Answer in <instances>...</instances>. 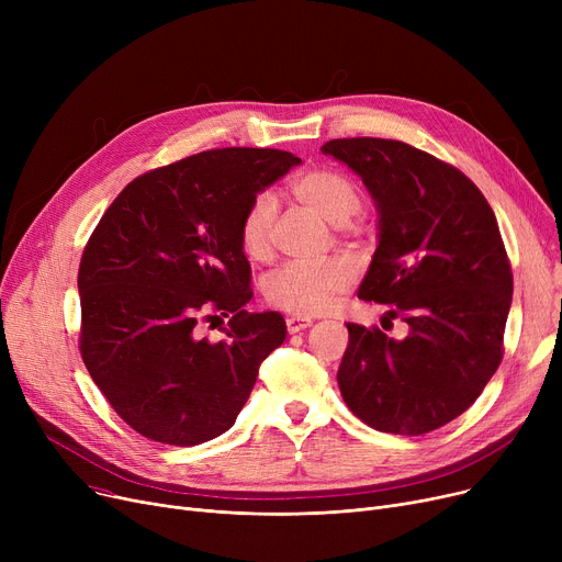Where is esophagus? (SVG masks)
Instances as JSON below:
<instances>
[{
	"mask_svg": "<svg viewBox=\"0 0 562 562\" xmlns=\"http://www.w3.org/2000/svg\"><path fill=\"white\" fill-rule=\"evenodd\" d=\"M310 326H312L310 318L286 316V333H289V335H296V333H301V330H305V328H310Z\"/></svg>",
	"mask_w": 562,
	"mask_h": 562,
	"instance_id": "obj_1",
	"label": "esophagus"
}]
</instances>
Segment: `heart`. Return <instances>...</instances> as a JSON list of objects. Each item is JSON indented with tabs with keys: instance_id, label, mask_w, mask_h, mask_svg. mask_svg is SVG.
<instances>
[{
	"instance_id": "b5f03b06",
	"label": "heart",
	"mask_w": 562,
	"mask_h": 562,
	"mask_svg": "<svg viewBox=\"0 0 562 562\" xmlns=\"http://www.w3.org/2000/svg\"><path fill=\"white\" fill-rule=\"evenodd\" d=\"M296 198L333 225H346L360 212L362 198L348 177L335 170H310L293 182ZM278 202L271 193H259L246 210L239 225L241 250L250 259H261L271 246V229ZM352 269L346 259L286 261L263 278V296L271 305L291 314L326 312L348 286Z\"/></svg>"
}]
</instances>
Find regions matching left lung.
I'll return each instance as SVG.
<instances>
[{"label": "left lung", "mask_w": 562, "mask_h": 562, "mask_svg": "<svg viewBox=\"0 0 562 562\" xmlns=\"http://www.w3.org/2000/svg\"><path fill=\"white\" fill-rule=\"evenodd\" d=\"M362 177L378 248L358 296L390 305L403 339L348 323L337 382L367 426L424 435L460 417L504 356L510 261L492 206L458 168L390 138L321 147Z\"/></svg>", "instance_id": "1"}]
</instances>
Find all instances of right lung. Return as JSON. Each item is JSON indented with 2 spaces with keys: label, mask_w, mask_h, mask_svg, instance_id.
Returning a JSON list of instances; mask_svg holds the SVG:
<instances>
[{
  "label": "right lung",
  "mask_w": 562,
  "mask_h": 562,
  "mask_svg": "<svg viewBox=\"0 0 562 562\" xmlns=\"http://www.w3.org/2000/svg\"><path fill=\"white\" fill-rule=\"evenodd\" d=\"M301 159L223 147L136 177L88 239L79 263L83 364L121 419L172 447L236 422L259 364L284 337L280 312H248L250 263L239 225L250 202ZM206 311L226 339L196 337Z\"/></svg>",
  "instance_id": "right-lung-1"
}]
</instances>
